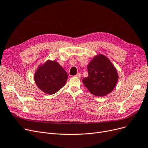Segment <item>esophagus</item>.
Masks as SVG:
<instances>
[{"instance_id": "esophagus-1", "label": "esophagus", "mask_w": 148, "mask_h": 148, "mask_svg": "<svg viewBox=\"0 0 148 148\" xmlns=\"http://www.w3.org/2000/svg\"><path fill=\"white\" fill-rule=\"evenodd\" d=\"M75 77H78V78H80L82 77V74H81L80 73H78L75 75Z\"/></svg>"}]
</instances>
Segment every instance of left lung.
I'll return each mask as SVG.
<instances>
[{
  "instance_id": "obj_1",
  "label": "left lung",
  "mask_w": 148,
  "mask_h": 148,
  "mask_svg": "<svg viewBox=\"0 0 148 148\" xmlns=\"http://www.w3.org/2000/svg\"><path fill=\"white\" fill-rule=\"evenodd\" d=\"M88 75L83 83L91 93L103 96L111 93L118 81L119 75L115 67L103 55L95 56L87 65Z\"/></svg>"
}]
</instances>
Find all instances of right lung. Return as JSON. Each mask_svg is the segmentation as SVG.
<instances>
[{"label": "right lung", "mask_w": 148, "mask_h": 148, "mask_svg": "<svg viewBox=\"0 0 148 148\" xmlns=\"http://www.w3.org/2000/svg\"><path fill=\"white\" fill-rule=\"evenodd\" d=\"M68 75L57 62L47 61L38 69L34 80L39 88L48 95L60 90L66 82Z\"/></svg>", "instance_id": "obj_1"}]
</instances>
